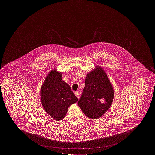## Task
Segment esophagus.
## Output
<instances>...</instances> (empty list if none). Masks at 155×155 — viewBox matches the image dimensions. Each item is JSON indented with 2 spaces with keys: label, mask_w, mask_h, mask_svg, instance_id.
I'll return each mask as SVG.
<instances>
[{
  "label": "esophagus",
  "mask_w": 155,
  "mask_h": 155,
  "mask_svg": "<svg viewBox=\"0 0 155 155\" xmlns=\"http://www.w3.org/2000/svg\"><path fill=\"white\" fill-rule=\"evenodd\" d=\"M74 94H75V95H76V96L79 99V97H80V94L78 92V91H75V92H74Z\"/></svg>",
  "instance_id": "obj_1"
}]
</instances>
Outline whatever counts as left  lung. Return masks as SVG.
Here are the masks:
<instances>
[{"label": "left lung", "instance_id": "left-lung-1", "mask_svg": "<svg viewBox=\"0 0 155 155\" xmlns=\"http://www.w3.org/2000/svg\"><path fill=\"white\" fill-rule=\"evenodd\" d=\"M114 90L107 75L101 66H95L85 78V86L78 104L89 118L96 119L109 109Z\"/></svg>", "mask_w": 155, "mask_h": 155}]
</instances>
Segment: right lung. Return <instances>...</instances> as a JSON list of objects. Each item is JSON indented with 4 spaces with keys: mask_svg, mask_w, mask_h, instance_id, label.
<instances>
[{
    "mask_svg": "<svg viewBox=\"0 0 155 155\" xmlns=\"http://www.w3.org/2000/svg\"><path fill=\"white\" fill-rule=\"evenodd\" d=\"M61 77L62 73L52 70L41 88V100L45 110L56 120L64 118L69 106L78 102L70 85Z\"/></svg>",
    "mask_w": 155,
    "mask_h": 155,
    "instance_id": "1",
    "label": "right lung"
}]
</instances>
